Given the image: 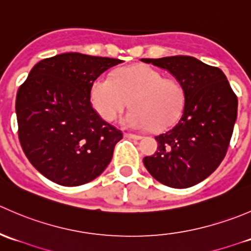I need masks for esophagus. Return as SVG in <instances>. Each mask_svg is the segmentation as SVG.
<instances>
[{
	"label": "esophagus",
	"instance_id": "34e87169",
	"mask_svg": "<svg viewBox=\"0 0 251 251\" xmlns=\"http://www.w3.org/2000/svg\"><path fill=\"white\" fill-rule=\"evenodd\" d=\"M124 136L127 138H132V140H141L142 136L140 135H135V133H131V132H125L124 133Z\"/></svg>",
	"mask_w": 251,
	"mask_h": 251
}]
</instances>
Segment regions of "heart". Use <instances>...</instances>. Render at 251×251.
I'll return each instance as SVG.
<instances>
[{"label": "heart", "mask_w": 251, "mask_h": 251, "mask_svg": "<svg viewBox=\"0 0 251 251\" xmlns=\"http://www.w3.org/2000/svg\"><path fill=\"white\" fill-rule=\"evenodd\" d=\"M92 107L105 121H114L127 103L132 107L123 119L126 127L163 131L176 124L184 107V88L174 77L148 65H132L98 76L91 85Z\"/></svg>", "instance_id": "1"}]
</instances>
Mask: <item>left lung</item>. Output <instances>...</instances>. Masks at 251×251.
<instances>
[{"label":"left lung","instance_id":"obj_1","mask_svg":"<svg viewBox=\"0 0 251 251\" xmlns=\"http://www.w3.org/2000/svg\"><path fill=\"white\" fill-rule=\"evenodd\" d=\"M169 70L186 93L182 116L155 136L158 149L144 156L149 174L173 188H188L210 176L228 151L238 98L221 69L189 55L142 59Z\"/></svg>","mask_w":251,"mask_h":251}]
</instances>
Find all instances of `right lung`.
Instances as JSON below:
<instances>
[{
  "label": "right lung",
  "instance_id": "right-lung-1",
  "mask_svg": "<svg viewBox=\"0 0 251 251\" xmlns=\"http://www.w3.org/2000/svg\"><path fill=\"white\" fill-rule=\"evenodd\" d=\"M120 59L63 53L37 63L17 92L18 137L39 173L74 187L100 176L123 132L103 120L91 85Z\"/></svg>",
  "mask_w": 251,
  "mask_h": 251
}]
</instances>
